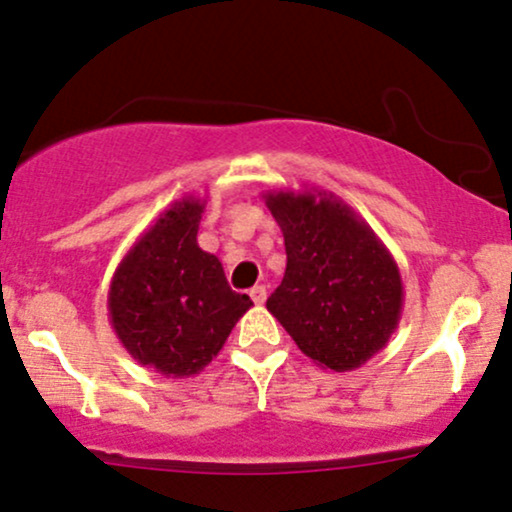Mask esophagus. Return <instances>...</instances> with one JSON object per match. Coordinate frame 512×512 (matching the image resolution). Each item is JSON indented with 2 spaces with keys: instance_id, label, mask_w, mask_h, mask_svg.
I'll return each instance as SVG.
<instances>
[{
  "instance_id": "esophagus-1",
  "label": "esophagus",
  "mask_w": 512,
  "mask_h": 512,
  "mask_svg": "<svg viewBox=\"0 0 512 512\" xmlns=\"http://www.w3.org/2000/svg\"><path fill=\"white\" fill-rule=\"evenodd\" d=\"M250 296H252V301L257 303V306H262V303L267 301V289H265V286H252Z\"/></svg>"
}]
</instances>
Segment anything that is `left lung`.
<instances>
[{
    "label": "left lung",
    "instance_id": "1",
    "mask_svg": "<svg viewBox=\"0 0 512 512\" xmlns=\"http://www.w3.org/2000/svg\"><path fill=\"white\" fill-rule=\"evenodd\" d=\"M284 233L286 272L267 311L318 367L352 372L396 333L403 282L389 247L328 192L265 194Z\"/></svg>",
    "mask_w": 512,
    "mask_h": 512
}]
</instances>
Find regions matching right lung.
<instances>
[{
	"label": "right lung",
	"instance_id": "add662e5",
	"mask_svg": "<svg viewBox=\"0 0 512 512\" xmlns=\"http://www.w3.org/2000/svg\"><path fill=\"white\" fill-rule=\"evenodd\" d=\"M206 201L182 196L123 255L109 286V320L126 352L172 379L199 374L252 301L196 243Z\"/></svg>",
	"mask_w": 512,
	"mask_h": 512
}]
</instances>
